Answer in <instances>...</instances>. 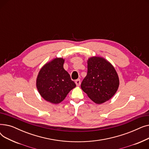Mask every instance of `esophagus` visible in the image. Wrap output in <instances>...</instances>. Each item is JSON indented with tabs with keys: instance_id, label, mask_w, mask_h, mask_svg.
Segmentation results:
<instances>
[{
	"instance_id": "esophagus-1",
	"label": "esophagus",
	"mask_w": 149,
	"mask_h": 149,
	"mask_svg": "<svg viewBox=\"0 0 149 149\" xmlns=\"http://www.w3.org/2000/svg\"><path fill=\"white\" fill-rule=\"evenodd\" d=\"M75 84L77 86H79L81 84V81L80 79H77L76 81H75Z\"/></svg>"
}]
</instances>
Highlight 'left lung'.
I'll list each match as a JSON object with an SVG mask.
<instances>
[{
  "label": "left lung",
  "instance_id": "left-lung-1",
  "mask_svg": "<svg viewBox=\"0 0 149 149\" xmlns=\"http://www.w3.org/2000/svg\"><path fill=\"white\" fill-rule=\"evenodd\" d=\"M119 78L106 60L92 57L88 60V73L81 88L93 102L101 104L111 99L119 87Z\"/></svg>",
  "mask_w": 149,
  "mask_h": 149
}]
</instances>
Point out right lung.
<instances>
[{"label": "right lung", "instance_id": "add662e5", "mask_svg": "<svg viewBox=\"0 0 149 149\" xmlns=\"http://www.w3.org/2000/svg\"><path fill=\"white\" fill-rule=\"evenodd\" d=\"M65 60L56 58L45 65L38 72L36 86L40 95L46 101L58 104L74 89L75 83L63 68Z\"/></svg>", "mask_w": 149, "mask_h": 149}]
</instances>
